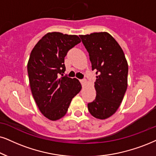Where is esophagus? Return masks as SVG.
Wrapping results in <instances>:
<instances>
[{"instance_id": "obj_1", "label": "esophagus", "mask_w": 156, "mask_h": 156, "mask_svg": "<svg viewBox=\"0 0 156 156\" xmlns=\"http://www.w3.org/2000/svg\"><path fill=\"white\" fill-rule=\"evenodd\" d=\"M80 82L81 83L82 85H85V84L86 83V80H84V79H83V80H80Z\"/></svg>"}]
</instances>
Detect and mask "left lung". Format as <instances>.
Returning <instances> with one entry per match:
<instances>
[{"mask_svg": "<svg viewBox=\"0 0 156 156\" xmlns=\"http://www.w3.org/2000/svg\"><path fill=\"white\" fill-rule=\"evenodd\" d=\"M96 72L95 100L88 104L90 114L105 119L117 112L127 88L128 64L123 50L107 32L79 35Z\"/></svg>", "mask_w": 156, "mask_h": 156, "instance_id": "left-lung-1", "label": "left lung"}]
</instances>
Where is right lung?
Wrapping results in <instances>:
<instances>
[{"label":"right lung","mask_w":156,"mask_h":156,"mask_svg":"<svg viewBox=\"0 0 156 156\" xmlns=\"http://www.w3.org/2000/svg\"><path fill=\"white\" fill-rule=\"evenodd\" d=\"M80 42L77 35L49 32L31 50L27 64L31 94L41 113L52 121L66 115L73 98L81 90L78 79L63 76L65 57Z\"/></svg>","instance_id":"obj_1"}]
</instances>
